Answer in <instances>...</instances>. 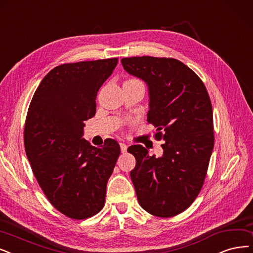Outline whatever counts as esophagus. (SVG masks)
Masks as SVG:
<instances>
[{
	"instance_id": "34e87169",
	"label": "esophagus",
	"mask_w": 253,
	"mask_h": 253,
	"mask_svg": "<svg viewBox=\"0 0 253 253\" xmlns=\"http://www.w3.org/2000/svg\"><path fill=\"white\" fill-rule=\"evenodd\" d=\"M119 145H120V150H121V153H126V148H127V146L125 144V143H119Z\"/></svg>"
}]
</instances>
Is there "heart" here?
Here are the masks:
<instances>
[{
    "label": "heart",
    "mask_w": 253,
    "mask_h": 253,
    "mask_svg": "<svg viewBox=\"0 0 253 253\" xmlns=\"http://www.w3.org/2000/svg\"><path fill=\"white\" fill-rule=\"evenodd\" d=\"M129 81H137V80H129Z\"/></svg>",
    "instance_id": "1"
}]
</instances>
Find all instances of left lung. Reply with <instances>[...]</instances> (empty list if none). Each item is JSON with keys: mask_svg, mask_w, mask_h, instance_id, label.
Masks as SVG:
<instances>
[{"mask_svg": "<svg viewBox=\"0 0 253 253\" xmlns=\"http://www.w3.org/2000/svg\"><path fill=\"white\" fill-rule=\"evenodd\" d=\"M121 64L146 83L147 120L157 127L156 138L165 141L158 158L142 145L127 148L136 159L130 178L139 205L151 215L173 217L193 203L207 175L214 148L209 93L193 70L176 59L130 57Z\"/></svg>", "mask_w": 253, "mask_h": 253, "instance_id": "1", "label": "left lung"}]
</instances>
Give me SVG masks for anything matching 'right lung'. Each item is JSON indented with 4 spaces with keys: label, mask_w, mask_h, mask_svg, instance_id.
I'll return each instance as SVG.
<instances>
[{
    "label": "right lung",
    "mask_w": 253,
    "mask_h": 253,
    "mask_svg": "<svg viewBox=\"0 0 253 253\" xmlns=\"http://www.w3.org/2000/svg\"><path fill=\"white\" fill-rule=\"evenodd\" d=\"M117 58L68 63L43 78L30 104L25 149L43 193L59 211L86 219L103 209L106 188L120 154L107 139L95 147L83 138L84 121L94 116L96 94Z\"/></svg>",
    "instance_id": "1"
}]
</instances>
